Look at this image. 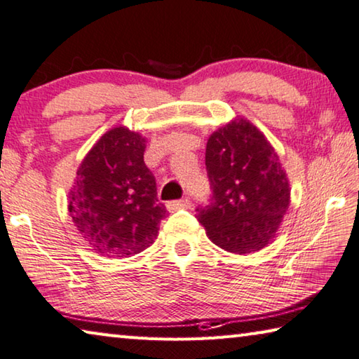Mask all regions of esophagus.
<instances>
[{
    "mask_svg": "<svg viewBox=\"0 0 359 359\" xmlns=\"http://www.w3.org/2000/svg\"><path fill=\"white\" fill-rule=\"evenodd\" d=\"M189 206H191L189 198H183V200H172V202H168V203H167V210H168L170 212H173V211H178V210H181V208H189Z\"/></svg>",
    "mask_w": 359,
    "mask_h": 359,
    "instance_id": "1",
    "label": "esophagus"
}]
</instances>
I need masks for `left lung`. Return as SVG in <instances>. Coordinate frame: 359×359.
<instances>
[{
  "instance_id": "obj_1",
  "label": "left lung",
  "mask_w": 359,
  "mask_h": 359,
  "mask_svg": "<svg viewBox=\"0 0 359 359\" xmlns=\"http://www.w3.org/2000/svg\"><path fill=\"white\" fill-rule=\"evenodd\" d=\"M205 163L212 194L196 211L210 240L233 254L265 248L290 205V186L271 143L238 118L212 132Z\"/></svg>"
}]
</instances>
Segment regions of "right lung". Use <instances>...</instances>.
<instances>
[{"mask_svg":"<svg viewBox=\"0 0 359 359\" xmlns=\"http://www.w3.org/2000/svg\"><path fill=\"white\" fill-rule=\"evenodd\" d=\"M147 140L128 128L99 138L77 170L69 212L100 255H135L154 243L167 215L157 200L156 180L144 165Z\"/></svg>","mask_w":359,"mask_h":359,"instance_id":"obj_1","label":"right lung"}]
</instances>
